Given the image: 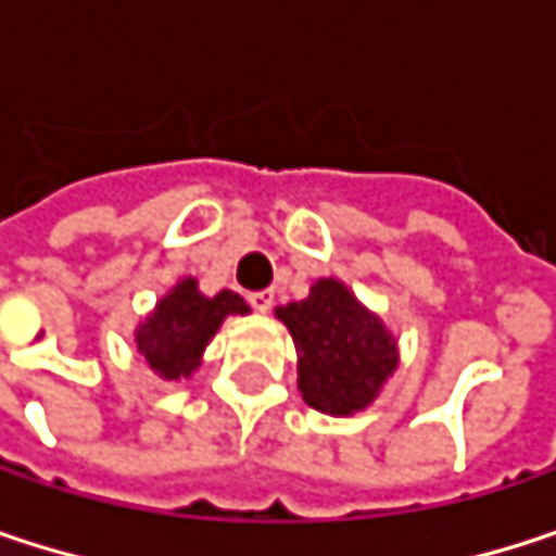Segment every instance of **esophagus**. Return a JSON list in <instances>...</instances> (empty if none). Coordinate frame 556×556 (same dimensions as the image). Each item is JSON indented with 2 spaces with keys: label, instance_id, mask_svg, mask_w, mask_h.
I'll return each mask as SVG.
<instances>
[{
  "label": "esophagus",
  "instance_id": "34e87169",
  "mask_svg": "<svg viewBox=\"0 0 556 556\" xmlns=\"http://www.w3.org/2000/svg\"><path fill=\"white\" fill-rule=\"evenodd\" d=\"M248 302L257 308V312H270V305H274V289H261V292H251L248 295Z\"/></svg>",
  "mask_w": 556,
  "mask_h": 556
}]
</instances>
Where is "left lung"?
I'll return each mask as SVG.
<instances>
[{
  "mask_svg": "<svg viewBox=\"0 0 556 556\" xmlns=\"http://www.w3.org/2000/svg\"><path fill=\"white\" fill-rule=\"evenodd\" d=\"M299 348L302 399L328 415H354L395 370V341L344 282L318 279L302 302L277 308Z\"/></svg>",
  "mask_w": 556,
  "mask_h": 556,
  "instance_id": "1",
  "label": "left lung"
}]
</instances>
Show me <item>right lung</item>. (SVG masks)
Segmentation results:
<instances>
[{
  "mask_svg": "<svg viewBox=\"0 0 556 556\" xmlns=\"http://www.w3.org/2000/svg\"><path fill=\"white\" fill-rule=\"evenodd\" d=\"M248 305L241 295L222 289L205 299L195 289V279H182L169 295H164L154 315L138 328V351L148 357L151 370L164 380L189 377L199 367V357L208 338L228 315H244Z\"/></svg>",
  "mask_w": 556,
  "mask_h": 556,
  "instance_id": "obj_1",
  "label": "right lung"
}]
</instances>
